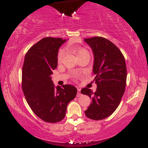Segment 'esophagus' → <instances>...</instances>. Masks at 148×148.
<instances>
[{"instance_id": "obj_1", "label": "esophagus", "mask_w": 148, "mask_h": 148, "mask_svg": "<svg viewBox=\"0 0 148 148\" xmlns=\"http://www.w3.org/2000/svg\"><path fill=\"white\" fill-rule=\"evenodd\" d=\"M77 90H78V93H77V96L79 97L82 95V94H81V92H80V88H77Z\"/></svg>"}]
</instances>
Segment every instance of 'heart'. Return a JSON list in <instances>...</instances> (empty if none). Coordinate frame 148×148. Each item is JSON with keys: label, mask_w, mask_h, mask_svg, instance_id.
Returning a JSON list of instances; mask_svg holds the SVG:
<instances>
[{"label": "heart", "mask_w": 148, "mask_h": 148, "mask_svg": "<svg viewBox=\"0 0 148 148\" xmlns=\"http://www.w3.org/2000/svg\"><path fill=\"white\" fill-rule=\"evenodd\" d=\"M71 49L72 50L73 52H74L75 53L77 56V58L81 56H82L83 54L88 53V50L82 47H73L71 48ZM64 56H65V51H64V50H60L58 54V62H61L62 59H63V58L64 57Z\"/></svg>", "instance_id": "heart-1"}]
</instances>
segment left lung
Instances as JSON below:
<instances>
[{
    "instance_id": "obj_1",
    "label": "left lung",
    "mask_w": 148,
    "mask_h": 148,
    "mask_svg": "<svg viewBox=\"0 0 148 148\" xmlns=\"http://www.w3.org/2000/svg\"><path fill=\"white\" fill-rule=\"evenodd\" d=\"M84 41L94 53L93 72L97 84L95 92L86 88L81 90L92 100L85 114L92 120H102L112 114L120 104L126 87V63L122 52L110 40L96 36Z\"/></svg>"
}]
</instances>
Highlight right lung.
<instances>
[{"instance_id":"obj_1","label":"right lung","mask_w":148,"mask_h":148,"mask_svg":"<svg viewBox=\"0 0 148 148\" xmlns=\"http://www.w3.org/2000/svg\"><path fill=\"white\" fill-rule=\"evenodd\" d=\"M66 40L42 38L25 54L22 69V90L32 111L47 123H57L64 118L69 103L77 90L71 85L54 87L52 71L58 63V49Z\"/></svg>"}]
</instances>
